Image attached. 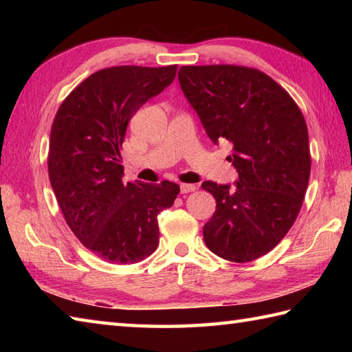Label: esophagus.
Segmentation results:
<instances>
[{
	"mask_svg": "<svg viewBox=\"0 0 352 352\" xmlns=\"http://www.w3.org/2000/svg\"><path fill=\"white\" fill-rule=\"evenodd\" d=\"M197 190V186L195 184H182L180 186V192L182 193H190V192H195Z\"/></svg>",
	"mask_w": 352,
	"mask_h": 352,
	"instance_id": "34e87169",
	"label": "esophagus"
}]
</instances>
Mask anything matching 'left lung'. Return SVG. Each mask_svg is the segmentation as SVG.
<instances>
[{"mask_svg": "<svg viewBox=\"0 0 352 352\" xmlns=\"http://www.w3.org/2000/svg\"><path fill=\"white\" fill-rule=\"evenodd\" d=\"M182 91L239 172L234 188L204 182L216 210L204 230L216 256L246 263L265 256L287 234L302 207L311 157L298 104L265 72L237 65L182 66Z\"/></svg>", "mask_w": 352, "mask_h": 352, "instance_id": "left-lung-1", "label": "left lung"}]
</instances>
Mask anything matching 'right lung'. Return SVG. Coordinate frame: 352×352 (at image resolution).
<instances>
[{
    "label": "right lung",
    "instance_id": "add662e5",
    "mask_svg": "<svg viewBox=\"0 0 352 352\" xmlns=\"http://www.w3.org/2000/svg\"><path fill=\"white\" fill-rule=\"evenodd\" d=\"M162 68L111 66L74 89L58 107L50 134L48 175L72 233L110 263H138L159 246L157 214L180 186L124 183L121 148L126 125L175 78Z\"/></svg>",
    "mask_w": 352,
    "mask_h": 352
}]
</instances>
